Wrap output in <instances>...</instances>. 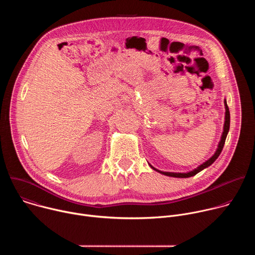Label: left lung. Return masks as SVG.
<instances>
[{
  "label": "left lung",
  "instance_id": "left-lung-1",
  "mask_svg": "<svg viewBox=\"0 0 255 255\" xmlns=\"http://www.w3.org/2000/svg\"><path fill=\"white\" fill-rule=\"evenodd\" d=\"M224 104H225V109H226V113H225V123H224V131H223V134H222V137H221V140H220V142H219V145H218V148H217V150H216V152H215V154L210 158V159H208L206 162H204L203 164H201L200 166H198L196 169H194V170H192V171H190V172H184V173H181V172H167V171H160V170H158V169H156V168H154L152 165H150V167L151 168H153L154 170H156V171H158V172H160V173H162V174H164V175H168V176H172V177H190V176H193V175H196L198 172H200L201 170H203L204 168H206V167H208V166H210L217 158H218V156L220 155V153H221V151H222V149H223V147H224V144H225V140H226V137H227V134H228V132H229V128H230V112H229V108H228V106H227V102H226V100H225V102H224Z\"/></svg>",
  "mask_w": 255,
  "mask_h": 255
}]
</instances>
